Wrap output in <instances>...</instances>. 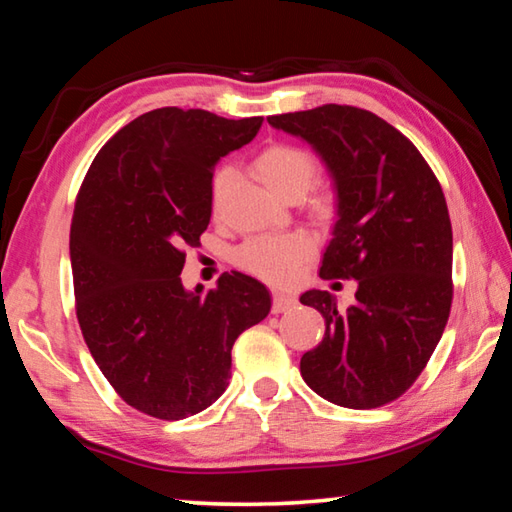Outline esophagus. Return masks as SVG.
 I'll return each instance as SVG.
<instances>
[{"instance_id": "1", "label": "esophagus", "mask_w": 512, "mask_h": 512, "mask_svg": "<svg viewBox=\"0 0 512 512\" xmlns=\"http://www.w3.org/2000/svg\"><path fill=\"white\" fill-rule=\"evenodd\" d=\"M296 305L298 300L289 296V293H280V291L273 293V314H284V311H289Z\"/></svg>"}]
</instances>
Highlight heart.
Segmentation results:
<instances>
[{"mask_svg": "<svg viewBox=\"0 0 512 512\" xmlns=\"http://www.w3.org/2000/svg\"><path fill=\"white\" fill-rule=\"evenodd\" d=\"M255 173L259 180L280 198L302 196L314 183L316 160L309 151L293 144H271L257 155ZM235 178V171L223 167L214 173L210 187V205L219 210L223 194ZM316 210L327 214L332 210V196L320 194L316 198ZM314 250V239L305 232H282V235H259L248 239L237 250V264L248 273L262 277L273 284H287L296 275L298 266L305 262Z\"/></svg>", "mask_w": 512, "mask_h": 512, "instance_id": "1", "label": "heart"}]
</instances>
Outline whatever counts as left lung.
<instances>
[{"instance_id":"8db88e82","label":"left lung","mask_w":512,"mask_h":512,"mask_svg":"<svg viewBox=\"0 0 512 512\" xmlns=\"http://www.w3.org/2000/svg\"><path fill=\"white\" fill-rule=\"evenodd\" d=\"M323 160L336 221L320 277L357 280L354 305L309 289L302 305L325 318L318 348L302 354L311 391L345 409L400 397L443 336L452 307V221L436 176L406 137L368 110L327 103L268 117Z\"/></svg>"}]
</instances>
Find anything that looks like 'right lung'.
Listing matches in <instances>:
<instances>
[{
  "label": "right lung",
  "mask_w": 512,
  "mask_h": 512,
  "mask_svg": "<svg viewBox=\"0 0 512 512\" xmlns=\"http://www.w3.org/2000/svg\"><path fill=\"white\" fill-rule=\"evenodd\" d=\"M262 121L144 112L97 153L76 198L69 259L83 339L121 400L153 418L219 400L237 336L271 311L264 284L239 271L207 293L180 280L183 248L210 223L212 169Z\"/></svg>",
  "instance_id": "add662e5"
}]
</instances>
